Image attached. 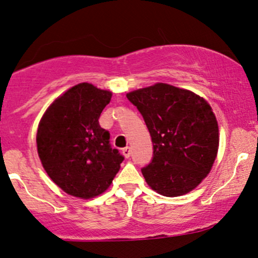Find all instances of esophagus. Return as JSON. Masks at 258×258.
<instances>
[{
    "mask_svg": "<svg viewBox=\"0 0 258 258\" xmlns=\"http://www.w3.org/2000/svg\"><path fill=\"white\" fill-rule=\"evenodd\" d=\"M122 155L125 156L126 158H128L130 156H131V149L128 148V146H126V148L122 149Z\"/></svg>",
    "mask_w": 258,
    "mask_h": 258,
    "instance_id": "1",
    "label": "esophagus"
}]
</instances>
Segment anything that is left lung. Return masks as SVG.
Returning <instances> with one entry per match:
<instances>
[{
	"label": "left lung",
	"instance_id": "obj_1",
	"mask_svg": "<svg viewBox=\"0 0 258 258\" xmlns=\"http://www.w3.org/2000/svg\"><path fill=\"white\" fill-rule=\"evenodd\" d=\"M145 120L153 158L142 169L149 187L168 198L191 191L210 174L219 149L216 114L188 89L155 83L126 94Z\"/></svg>",
	"mask_w": 258,
	"mask_h": 258
}]
</instances>
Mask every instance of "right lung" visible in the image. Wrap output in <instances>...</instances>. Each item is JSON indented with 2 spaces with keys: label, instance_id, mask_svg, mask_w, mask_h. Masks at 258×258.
<instances>
[{
  "label": "right lung",
  "instance_id": "add662e5",
  "mask_svg": "<svg viewBox=\"0 0 258 258\" xmlns=\"http://www.w3.org/2000/svg\"><path fill=\"white\" fill-rule=\"evenodd\" d=\"M110 99L112 91L78 83L58 96L39 121L37 149L42 167L71 197H99L109 188L123 161L99 123Z\"/></svg>",
  "mask_w": 258,
  "mask_h": 258
}]
</instances>
